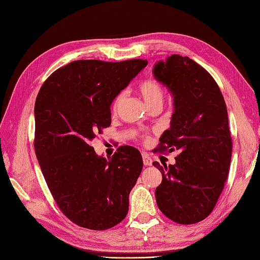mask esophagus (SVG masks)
<instances>
[{
    "label": "esophagus",
    "instance_id": "obj_1",
    "mask_svg": "<svg viewBox=\"0 0 260 260\" xmlns=\"http://www.w3.org/2000/svg\"><path fill=\"white\" fill-rule=\"evenodd\" d=\"M143 156V163H144V165H146V167H150V165H152V158L147 155L146 153H143L142 154Z\"/></svg>",
    "mask_w": 260,
    "mask_h": 260
}]
</instances>
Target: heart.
<instances>
[{
	"mask_svg": "<svg viewBox=\"0 0 260 260\" xmlns=\"http://www.w3.org/2000/svg\"><path fill=\"white\" fill-rule=\"evenodd\" d=\"M139 92L141 97L143 98V101L145 102L147 107L154 106V105H161L162 106L163 101H164V88L158 80L150 78L141 82L139 86ZM124 98H125V92L124 91L119 92L114 99L112 109L113 110L117 109L119 104L123 102Z\"/></svg>",
	"mask_w": 260,
	"mask_h": 260,
	"instance_id": "obj_1",
	"label": "heart"
}]
</instances>
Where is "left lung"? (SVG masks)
<instances>
[{"mask_svg": "<svg viewBox=\"0 0 260 260\" xmlns=\"http://www.w3.org/2000/svg\"><path fill=\"white\" fill-rule=\"evenodd\" d=\"M153 74L174 101L171 127L155 152H179L173 165L153 162L163 178L155 190L157 207L174 222H200L212 212L229 174L227 106L212 76L189 57L172 54Z\"/></svg>", "mask_w": 260, "mask_h": 260, "instance_id": "obj_1", "label": "left lung"}]
</instances>
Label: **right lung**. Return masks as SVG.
<instances>
[{"instance_id": "add662e5", "label": "right lung", "mask_w": 260, "mask_h": 260, "mask_svg": "<svg viewBox=\"0 0 260 260\" xmlns=\"http://www.w3.org/2000/svg\"><path fill=\"white\" fill-rule=\"evenodd\" d=\"M147 60H76L43 82L35 105V150L59 209L82 228L106 230L128 212L142 172L139 150L124 145L109 159L91 141L110 126V104Z\"/></svg>"}]
</instances>
